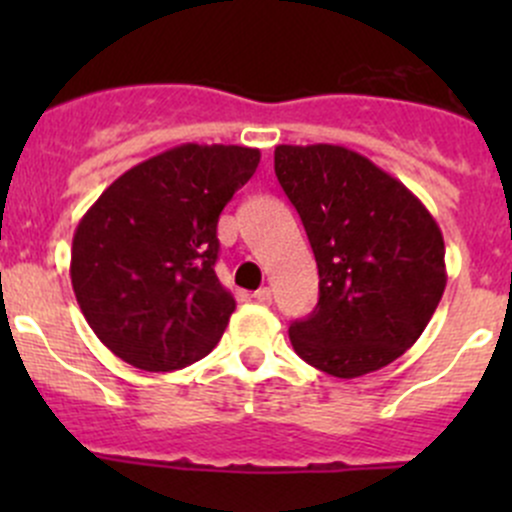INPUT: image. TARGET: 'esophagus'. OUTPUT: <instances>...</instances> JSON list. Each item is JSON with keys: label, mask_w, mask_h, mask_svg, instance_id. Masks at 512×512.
Wrapping results in <instances>:
<instances>
[{"label": "esophagus", "mask_w": 512, "mask_h": 512, "mask_svg": "<svg viewBox=\"0 0 512 512\" xmlns=\"http://www.w3.org/2000/svg\"><path fill=\"white\" fill-rule=\"evenodd\" d=\"M255 299H257V302H260V304H270V302H272V289H270V287H260V289H257V292H255Z\"/></svg>", "instance_id": "esophagus-1"}]
</instances>
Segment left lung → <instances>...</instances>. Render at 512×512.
Wrapping results in <instances>:
<instances>
[{
    "mask_svg": "<svg viewBox=\"0 0 512 512\" xmlns=\"http://www.w3.org/2000/svg\"><path fill=\"white\" fill-rule=\"evenodd\" d=\"M275 173L319 270L317 307L289 327L294 352L337 379L399 359L446 289L441 227L401 180L344 146H277Z\"/></svg>",
    "mask_w": 512,
    "mask_h": 512,
    "instance_id": "1",
    "label": "left lung"
}]
</instances>
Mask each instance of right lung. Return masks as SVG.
Masks as SVG:
<instances>
[{
	"instance_id": "1",
	"label": "right lung",
	"mask_w": 512,
	"mask_h": 512,
	"mask_svg": "<svg viewBox=\"0 0 512 512\" xmlns=\"http://www.w3.org/2000/svg\"><path fill=\"white\" fill-rule=\"evenodd\" d=\"M257 163V148L183 143L133 165L86 210L71 287L118 359L173 371L213 352L235 312L215 275L218 218Z\"/></svg>"
}]
</instances>
